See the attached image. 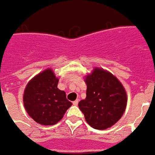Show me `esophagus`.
I'll return each mask as SVG.
<instances>
[{
	"mask_svg": "<svg viewBox=\"0 0 155 155\" xmlns=\"http://www.w3.org/2000/svg\"><path fill=\"white\" fill-rule=\"evenodd\" d=\"M78 101H79L78 99H77V100H75V101H73V104L74 105V106H78Z\"/></svg>",
	"mask_w": 155,
	"mask_h": 155,
	"instance_id": "34e87169",
	"label": "esophagus"
}]
</instances>
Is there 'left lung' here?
<instances>
[{"label":"left lung","mask_w":155,"mask_h":155,"mask_svg":"<svg viewBox=\"0 0 155 155\" xmlns=\"http://www.w3.org/2000/svg\"><path fill=\"white\" fill-rule=\"evenodd\" d=\"M87 97L78 107L87 122L97 130L116 123L125 112L127 97L122 84L111 73L95 68L86 79Z\"/></svg>","instance_id":"obj_1"}]
</instances>
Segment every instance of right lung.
<instances>
[{"label":"right lung","mask_w":155,"mask_h":155,"mask_svg":"<svg viewBox=\"0 0 155 155\" xmlns=\"http://www.w3.org/2000/svg\"><path fill=\"white\" fill-rule=\"evenodd\" d=\"M58 79L51 69L40 73L27 84L24 105L35 121L44 125L58 122L72 106L64 91L58 88Z\"/></svg>","instance_id":"right-lung-1"}]
</instances>
